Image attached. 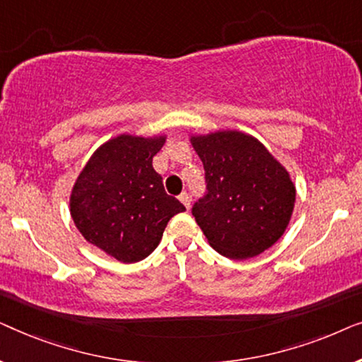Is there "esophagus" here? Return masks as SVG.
<instances>
[{
    "instance_id": "34e87169",
    "label": "esophagus",
    "mask_w": 362,
    "mask_h": 362,
    "mask_svg": "<svg viewBox=\"0 0 362 362\" xmlns=\"http://www.w3.org/2000/svg\"><path fill=\"white\" fill-rule=\"evenodd\" d=\"M180 201L182 202V204H185L186 209H189V207H191V197H189V194H187V192H181Z\"/></svg>"
}]
</instances>
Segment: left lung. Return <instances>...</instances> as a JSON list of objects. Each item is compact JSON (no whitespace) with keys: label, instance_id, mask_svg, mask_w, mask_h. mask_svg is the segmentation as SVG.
I'll use <instances>...</instances> for the list:
<instances>
[{"label":"left lung","instance_id":"left-lung-1","mask_svg":"<svg viewBox=\"0 0 362 362\" xmlns=\"http://www.w3.org/2000/svg\"><path fill=\"white\" fill-rule=\"evenodd\" d=\"M206 171V196L192 216L221 255L244 260L284 235L293 214L296 189L281 163L252 135L219 130L192 135Z\"/></svg>","mask_w":362,"mask_h":362}]
</instances>
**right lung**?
Returning <instances> with one entry per match:
<instances>
[{
	"label": "right lung",
	"instance_id": "1",
	"mask_svg": "<svg viewBox=\"0 0 362 362\" xmlns=\"http://www.w3.org/2000/svg\"><path fill=\"white\" fill-rule=\"evenodd\" d=\"M165 141L166 135L112 138L93 151L72 187L69 206L78 232L123 264L146 259L171 217L186 211L153 168Z\"/></svg>",
	"mask_w": 362,
	"mask_h": 362
}]
</instances>
